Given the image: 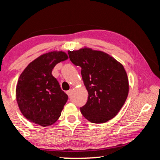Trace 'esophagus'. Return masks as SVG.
I'll return each mask as SVG.
<instances>
[{
	"instance_id": "esophagus-1",
	"label": "esophagus",
	"mask_w": 160,
	"mask_h": 160,
	"mask_svg": "<svg viewBox=\"0 0 160 160\" xmlns=\"http://www.w3.org/2000/svg\"><path fill=\"white\" fill-rule=\"evenodd\" d=\"M66 93H67L69 97H70V96H71L72 93V89H70V90H69L68 91L66 92Z\"/></svg>"
}]
</instances>
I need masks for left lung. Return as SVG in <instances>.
<instances>
[{
  "mask_svg": "<svg viewBox=\"0 0 160 160\" xmlns=\"http://www.w3.org/2000/svg\"><path fill=\"white\" fill-rule=\"evenodd\" d=\"M70 61L81 68L88 99L80 108L89 121L102 123L111 120L121 110L129 91L128 79L123 65L101 51L82 48L68 51Z\"/></svg>",
  "mask_w": 160,
  "mask_h": 160,
  "instance_id": "1",
  "label": "left lung"
}]
</instances>
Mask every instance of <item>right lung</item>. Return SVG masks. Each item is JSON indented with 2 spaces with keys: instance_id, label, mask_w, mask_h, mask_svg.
<instances>
[{
  "instance_id": "right-lung-1",
  "label": "right lung",
  "mask_w": 160,
  "mask_h": 160,
  "mask_svg": "<svg viewBox=\"0 0 160 160\" xmlns=\"http://www.w3.org/2000/svg\"><path fill=\"white\" fill-rule=\"evenodd\" d=\"M68 58L63 51H51L32 61L21 73L16 99L21 113L30 122L45 127L60 117L68 97L51 72Z\"/></svg>"
}]
</instances>
